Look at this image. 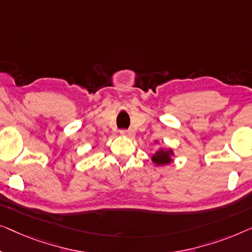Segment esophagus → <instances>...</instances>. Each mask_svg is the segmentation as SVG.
<instances>
[{
    "label": "esophagus",
    "instance_id": "1",
    "mask_svg": "<svg viewBox=\"0 0 252 252\" xmlns=\"http://www.w3.org/2000/svg\"><path fill=\"white\" fill-rule=\"evenodd\" d=\"M121 134L122 136H126L127 138H133L136 136V133H134L133 130H121Z\"/></svg>",
    "mask_w": 252,
    "mask_h": 252
}]
</instances>
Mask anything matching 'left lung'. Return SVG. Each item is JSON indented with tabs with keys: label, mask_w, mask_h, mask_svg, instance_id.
Returning a JSON list of instances; mask_svg holds the SVG:
<instances>
[{
	"label": "left lung",
	"mask_w": 252,
	"mask_h": 252,
	"mask_svg": "<svg viewBox=\"0 0 252 252\" xmlns=\"http://www.w3.org/2000/svg\"><path fill=\"white\" fill-rule=\"evenodd\" d=\"M155 144H160L158 140H155ZM173 157H175V152L172 148L161 146L158 150L152 154V162L157 166H163L168 165L170 163L173 162Z\"/></svg>",
	"instance_id": "obj_1"
}]
</instances>
